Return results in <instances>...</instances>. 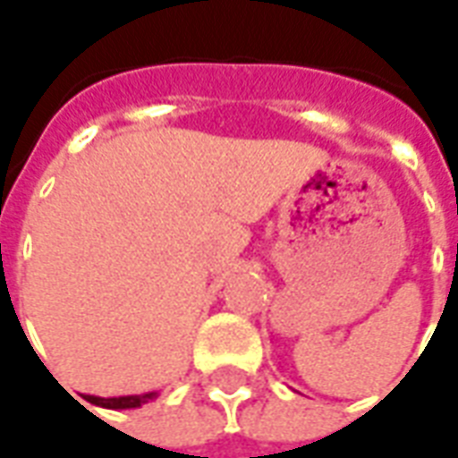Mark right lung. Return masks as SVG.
I'll return each instance as SVG.
<instances>
[{
  "label": "right lung",
  "instance_id": "obj_1",
  "mask_svg": "<svg viewBox=\"0 0 458 458\" xmlns=\"http://www.w3.org/2000/svg\"><path fill=\"white\" fill-rule=\"evenodd\" d=\"M157 390L154 393H141V394H120V397H98V394H85V400L95 407H105V410H134V407H141L149 400L157 397Z\"/></svg>",
  "mask_w": 458,
  "mask_h": 458
}]
</instances>
